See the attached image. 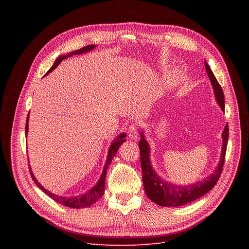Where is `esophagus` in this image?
Listing matches in <instances>:
<instances>
[{
    "label": "esophagus",
    "instance_id": "34e87169",
    "mask_svg": "<svg viewBox=\"0 0 249 249\" xmlns=\"http://www.w3.org/2000/svg\"><path fill=\"white\" fill-rule=\"evenodd\" d=\"M128 135H129L130 138L133 139V140L138 138L139 134H138V129H137L136 124H132V125L129 126V128H128Z\"/></svg>",
    "mask_w": 249,
    "mask_h": 249
}]
</instances>
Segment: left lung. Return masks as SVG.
<instances>
[{"mask_svg": "<svg viewBox=\"0 0 249 249\" xmlns=\"http://www.w3.org/2000/svg\"><path fill=\"white\" fill-rule=\"evenodd\" d=\"M205 68L208 73L209 78H210L211 84L214 89L215 98L219 104L221 109L224 111L225 104H224V93L222 89L220 84L216 80L214 73L212 72L210 67L205 61ZM228 135H229V128L228 124L225 126L222 137H223V146H222L221 159L218 166L214 171V173L206 178L202 181L195 182L193 185L188 186H178L175 184H171L161 178L159 175H156L151 166L149 160V146L147 141L143 136V132H141V139L138 143L140 149V162L142 168V179L143 186H144L145 194L147 197L154 202L162 207H178L194 202L197 199L203 197L205 194L212 190L214 186L217 184V181L221 176L222 171H223V165L225 161V154L228 143Z\"/></svg>", "mask_w": 249, "mask_h": 249, "instance_id": "obj_1", "label": "left lung"}]
</instances>
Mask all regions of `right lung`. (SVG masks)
Here are the masks:
<instances>
[{"instance_id": "1", "label": "right lung", "mask_w": 249, "mask_h": 249, "mask_svg": "<svg viewBox=\"0 0 249 249\" xmlns=\"http://www.w3.org/2000/svg\"><path fill=\"white\" fill-rule=\"evenodd\" d=\"M96 45H88V46H85L81 49H77V50H74L72 52H71V53L69 54H65V55H61L59 56L54 64L52 65L51 69L46 72V74H48L49 72H51L53 70L56 69L57 65L65 58H68L70 56H72L73 54H82V53H85V52H88L91 49H94ZM45 74V75H46ZM28 121H29V114L27 116V121H26V127H25V133L26 135H27L28 133ZM125 137H126V133H121L119 136H118L113 142L112 144L109 148V152H108V158H107V160H106V163H105V166H104V169H103V173H102V176L99 179V181L96 184L95 187H93V189H90L89 191H88L87 193L81 195V196H76V197H70V198H67V197H61V196H58V195H55V194H52L51 192L47 191L46 189H44L40 184H39L38 180L35 178L33 173L31 172V167L29 165V169H30V175H31V178L32 179L34 180V182L36 184V186L41 189L46 195H48L49 197L51 199H53L55 202L63 205V206H67V207H70V208H74V209H82V208H87V207H89L91 204L96 203L99 199H101L103 197L104 195V192H105V180H106V175H107V169H108V166L109 164L111 163L113 158L115 156L116 152L118 151V148H119L121 146L122 143L125 140Z\"/></svg>"}]
</instances>
